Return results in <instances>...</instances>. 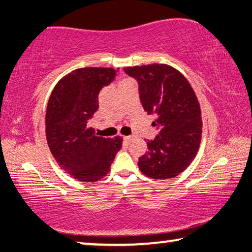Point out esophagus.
I'll list each match as a JSON object with an SVG mask.
<instances>
[{"label":"esophagus","mask_w":252,"mask_h":252,"mask_svg":"<svg viewBox=\"0 0 252 252\" xmlns=\"http://www.w3.org/2000/svg\"><path fill=\"white\" fill-rule=\"evenodd\" d=\"M131 139H132V136H125V138H123V140H125V142L126 143H129L130 141H131Z\"/></svg>","instance_id":"34e87169"}]
</instances>
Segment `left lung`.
Segmentation results:
<instances>
[{
    "label": "left lung",
    "mask_w": 252,
    "mask_h": 252,
    "mask_svg": "<svg viewBox=\"0 0 252 252\" xmlns=\"http://www.w3.org/2000/svg\"><path fill=\"white\" fill-rule=\"evenodd\" d=\"M138 81L140 100L148 114H156L159 133L148 140L139 169L152 179H171L185 171L197 156L202 134L201 110L190 83L167 64L127 66Z\"/></svg>",
    "instance_id": "obj_1"
}]
</instances>
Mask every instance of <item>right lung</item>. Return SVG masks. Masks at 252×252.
Masks as SVG:
<instances>
[{
  "mask_svg": "<svg viewBox=\"0 0 252 252\" xmlns=\"http://www.w3.org/2000/svg\"><path fill=\"white\" fill-rule=\"evenodd\" d=\"M112 67H82L59 81L46 106L45 132L60 167L82 182H95L110 171L122 138L97 136L89 120L99 109L101 89L114 80Z\"/></svg>",
  "mask_w": 252,
  "mask_h": 252,
  "instance_id": "right-lung-1",
  "label": "right lung"
}]
</instances>
